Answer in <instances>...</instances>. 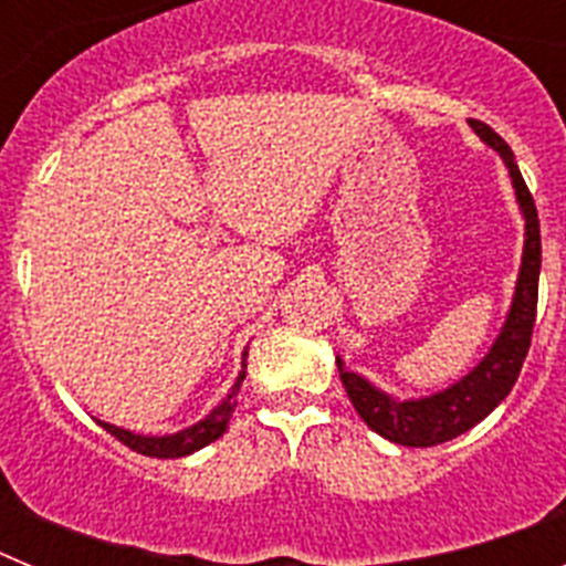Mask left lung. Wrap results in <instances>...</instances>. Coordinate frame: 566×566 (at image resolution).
<instances>
[{"instance_id":"left-lung-1","label":"left lung","mask_w":566,"mask_h":566,"mask_svg":"<svg viewBox=\"0 0 566 566\" xmlns=\"http://www.w3.org/2000/svg\"><path fill=\"white\" fill-rule=\"evenodd\" d=\"M468 124L490 149H496L499 158L507 167L510 184H513L518 212H522L524 221L522 266H518L507 317H504L496 339L488 348V354L457 382H451L442 391L408 399L394 397V394L377 388L371 379H365L363 374L348 371L343 359L337 357L339 379H343L348 399L354 402L363 422L388 442L405 444V448L442 444L448 439L462 437L473 424L482 422L513 391L524 357H527L533 323H536L538 272H542V232H538L536 203H533V195H530L527 184L518 172L516 155L504 144L502 135L493 133L482 122Z\"/></svg>"}]
</instances>
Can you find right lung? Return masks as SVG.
Instances as JSON below:
<instances>
[{
    "instance_id": "add662e5",
    "label": "right lung",
    "mask_w": 566,
    "mask_h": 566,
    "mask_svg": "<svg viewBox=\"0 0 566 566\" xmlns=\"http://www.w3.org/2000/svg\"><path fill=\"white\" fill-rule=\"evenodd\" d=\"M247 357H249V352H243V359H240V374L234 377V382H232V388H229L227 397L214 405L207 417L198 419V422L189 424V428H181V431H175V433H164V437H153V433H135V431H129V428H118V424L102 422V419H96V422L102 424L104 431L113 433L118 442H124L127 448H133L135 453H144V457H155V459L189 457V453L201 451V448H207L209 442H214V439L223 437V431H227L229 419H232V411L238 408L240 382L247 379Z\"/></svg>"
}]
</instances>
